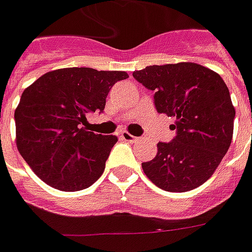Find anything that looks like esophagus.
Here are the masks:
<instances>
[{"label": "esophagus", "instance_id": "34e87169", "mask_svg": "<svg viewBox=\"0 0 252 252\" xmlns=\"http://www.w3.org/2000/svg\"><path fill=\"white\" fill-rule=\"evenodd\" d=\"M121 138L124 139V141H127V142H137L138 138L134 137L133 134H130L128 131H122L121 133Z\"/></svg>", "mask_w": 252, "mask_h": 252}]
</instances>
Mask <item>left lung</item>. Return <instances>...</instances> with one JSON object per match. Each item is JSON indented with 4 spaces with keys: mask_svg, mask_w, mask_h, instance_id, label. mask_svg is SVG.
<instances>
[{
    "mask_svg": "<svg viewBox=\"0 0 252 252\" xmlns=\"http://www.w3.org/2000/svg\"><path fill=\"white\" fill-rule=\"evenodd\" d=\"M133 77L155 92L158 113L173 117L177 135L159 142L154 159L142 163L155 186L170 192L196 189L217 170L231 145L235 109L226 83L194 62L147 66Z\"/></svg>",
    "mask_w": 252,
    "mask_h": 252,
    "instance_id": "8db88e82",
    "label": "left lung"
}]
</instances>
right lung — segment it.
<instances>
[{"label":"right lung","instance_id":"obj_1","mask_svg":"<svg viewBox=\"0 0 252 252\" xmlns=\"http://www.w3.org/2000/svg\"><path fill=\"white\" fill-rule=\"evenodd\" d=\"M126 71L65 67L26 88L14 111L16 143L35 175L61 191L88 189L101 177L118 138L89 131V113L103 111Z\"/></svg>","mask_w":252,"mask_h":252}]
</instances>
